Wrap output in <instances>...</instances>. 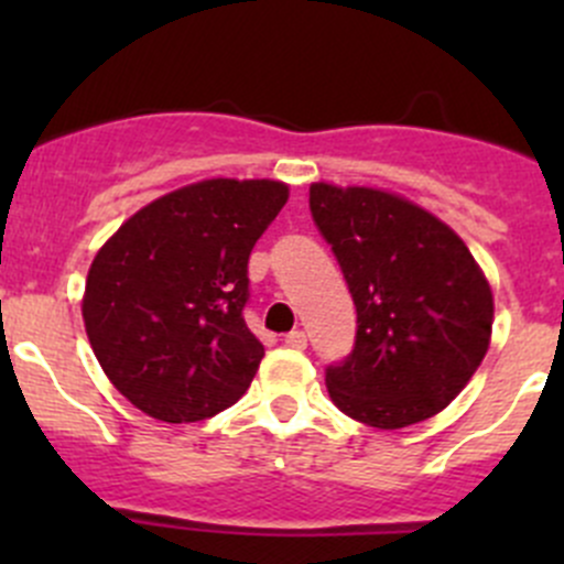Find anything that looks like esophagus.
Segmentation results:
<instances>
[{"mask_svg": "<svg viewBox=\"0 0 564 564\" xmlns=\"http://www.w3.org/2000/svg\"><path fill=\"white\" fill-rule=\"evenodd\" d=\"M283 340H286V346H292V349H305V346H308V335H305L303 329H292Z\"/></svg>", "mask_w": 564, "mask_h": 564, "instance_id": "34e87169", "label": "esophagus"}]
</instances>
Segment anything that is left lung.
<instances>
[{"instance_id": "left-lung-1", "label": "left lung", "mask_w": 564, "mask_h": 564, "mask_svg": "<svg viewBox=\"0 0 564 564\" xmlns=\"http://www.w3.org/2000/svg\"><path fill=\"white\" fill-rule=\"evenodd\" d=\"M311 215L357 308L355 349L327 366L329 398L382 431L434 417L491 340V286L469 248L423 207L377 187L314 182Z\"/></svg>"}]
</instances>
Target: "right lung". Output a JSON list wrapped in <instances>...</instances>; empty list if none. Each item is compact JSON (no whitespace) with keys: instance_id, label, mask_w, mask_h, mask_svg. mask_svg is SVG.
<instances>
[{"instance_id":"right-lung-1","label":"right lung","mask_w":564,"mask_h":564,"mask_svg":"<svg viewBox=\"0 0 564 564\" xmlns=\"http://www.w3.org/2000/svg\"><path fill=\"white\" fill-rule=\"evenodd\" d=\"M286 198L275 180H204L147 204L98 250L84 327L135 409L196 423L246 395L264 357L242 318L248 259Z\"/></svg>"}]
</instances>
